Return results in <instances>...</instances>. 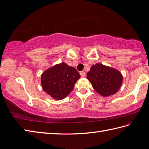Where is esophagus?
Segmentation results:
<instances>
[{
  "mask_svg": "<svg viewBox=\"0 0 149 149\" xmlns=\"http://www.w3.org/2000/svg\"><path fill=\"white\" fill-rule=\"evenodd\" d=\"M79 74H80L81 77H82V78H84L85 77V75H86V73H85V71H81L80 73H79Z\"/></svg>",
  "mask_w": 149,
  "mask_h": 149,
  "instance_id": "esophagus-1",
  "label": "esophagus"
}]
</instances>
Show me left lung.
I'll return each instance as SVG.
<instances>
[{"instance_id": "1", "label": "left lung", "mask_w": 149, "mask_h": 149, "mask_svg": "<svg viewBox=\"0 0 149 149\" xmlns=\"http://www.w3.org/2000/svg\"><path fill=\"white\" fill-rule=\"evenodd\" d=\"M87 79L95 91L103 97L116 93L123 82V76L118 70L102 64L97 63L87 72Z\"/></svg>"}]
</instances>
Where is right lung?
Listing matches in <instances>:
<instances>
[{
    "label": "right lung",
    "mask_w": 149,
    "mask_h": 149,
    "mask_svg": "<svg viewBox=\"0 0 149 149\" xmlns=\"http://www.w3.org/2000/svg\"><path fill=\"white\" fill-rule=\"evenodd\" d=\"M80 78L73 67L65 63L54 65L47 69L41 75L43 90L55 100H62L70 94L74 84Z\"/></svg>",
    "instance_id": "1"
}]
</instances>
